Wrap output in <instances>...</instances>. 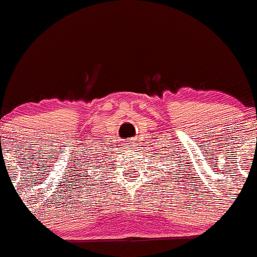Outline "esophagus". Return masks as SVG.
Listing matches in <instances>:
<instances>
[{
    "label": "esophagus",
    "instance_id": "obj_1",
    "mask_svg": "<svg viewBox=\"0 0 257 257\" xmlns=\"http://www.w3.org/2000/svg\"><path fill=\"white\" fill-rule=\"evenodd\" d=\"M128 146L131 147V148H134V147H132V146H134V144H132V142H130V145H128Z\"/></svg>",
    "mask_w": 257,
    "mask_h": 257
}]
</instances>
